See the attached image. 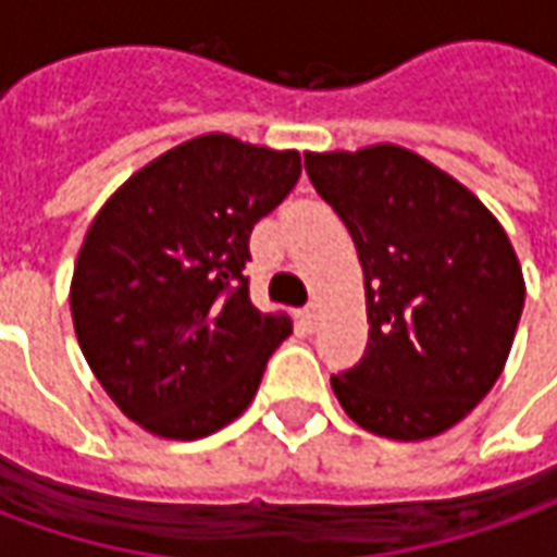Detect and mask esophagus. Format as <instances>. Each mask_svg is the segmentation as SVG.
<instances>
[{
  "label": "esophagus",
  "instance_id": "34e87169",
  "mask_svg": "<svg viewBox=\"0 0 557 557\" xmlns=\"http://www.w3.org/2000/svg\"><path fill=\"white\" fill-rule=\"evenodd\" d=\"M315 319H319V307H315V304H307V307L301 310V322L313 331Z\"/></svg>",
  "mask_w": 557,
  "mask_h": 557
}]
</instances>
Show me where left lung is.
Masks as SVG:
<instances>
[{
    "instance_id": "8db88e82",
    "label": "left lung",
    "mask_w": 557,
    "mask_h": 557,
    "mask_svg": "<svg viewBox=\"0 0 557 557\" xmlns=\"http://www.w3.org/2000/svg\"><path fill=\"white\" fill-rule=\"evenodd\" d=\"M358 247L370 339L331 375L358 426L420 442L450 430L502 375L525 304L513 244L468 187L409 148L304 154Z\"/></svg>"
}]
</instances>
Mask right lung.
Returning a JSON list of instances; mask_svg holds the SVG:
<instances>
[{
  "instance_id": "obj_1",
  "label": "right lung",
  "mask_w": 557,
  "mask_h": 557,
  "mask_svg": "<svg viewBox=\"0 0 557 557\" xmlns=\"http://www.w3.org/2000/svg\"><path fill=\"white\" fill-rule=\"evenodd\" d=\"M298 151L206 134L134 172L91 220L71 280L79 349L127 418L194 442L238 418L289 315L242 271L250 232L289 196Z\"/></svg>"
}]
</instances>
